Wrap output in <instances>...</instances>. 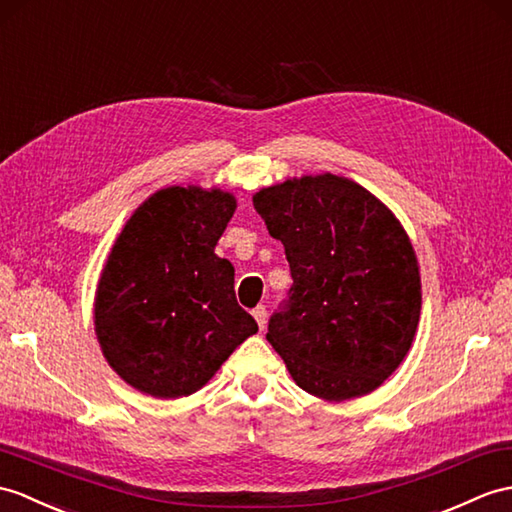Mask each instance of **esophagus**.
<instances>
[{"mask_svg": "<svg viewBox=\"0 0 512 512\" xmlns=\"http://www.w3.org/2000/svg\"><path fill=\"white\" fill-rule=\"evenodd\" d=\"M253 316H255V320H257L259 329H264V327H266V320H268V312H266V307H264V305H257L255 310H253Z\"/></svg>", "mask_w": 512, "mask_h": 512, "instance_id": "obj_1", "label": "esophagus"}]
</instances>
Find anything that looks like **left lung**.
Listing matches in <instances>:
<instances>
[{
	"label": "left lung",
	"mask_w": 512,
	"mask_h": 512,
	"mask_svg": "<svg viewBox=\"0 0 512 512\" xmlns=\"http://www.w3.org/2000/svg\"><path fill=\"white\" fill-rule=\"evenodd\" d=\"M255 211L285 248L292 288L268 342L292 379L320 399L375 390L406 358L421 314V277L399 220L344 176L261 189Z\"/></svg>",
	"instance_id": "1"
}]
</instances>
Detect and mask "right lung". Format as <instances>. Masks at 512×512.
<instances>
[{"mask_svg":"<svg viewBox=\"0 0 512 512\" xmlns=\"http://www.w3.org/2000/svg\"><path fill=\"white\" fill-rule=\"evenodd\" d=\"M235 198L168 187L126 222L95 296V334L126 384L152 397H187L257 331L235 299L220 235Z\"/></svg>","mask_w":512,"mask_h":512,"instance_id":"right-lung-1","label":"right lung"}]
</instances>
